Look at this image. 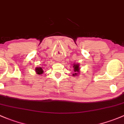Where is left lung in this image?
<instances>
[{"mask_svg":"<svg viewBox=\"0 0 124 124\" xmlns=\"http://www.w3.org/2000/svg\"><path fill=\"white\" fill-rule=\"evenodd\" d=\"M73 68H74V72L75 73H74L73 74V76H77V72H79V64H74V66H73Z\"/></svg>","mask_w":124,"mask_h":124,"instance_id":"left-lung-1","label":"left lung"}]
</instances>
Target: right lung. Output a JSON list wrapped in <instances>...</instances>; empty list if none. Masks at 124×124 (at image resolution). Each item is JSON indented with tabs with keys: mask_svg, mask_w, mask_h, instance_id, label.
<instances>
[{
	"mask_svg": "<svg viewBox=\"0 0 124 124\" xmlns=\"http://www.w3.org/2000/svg\"><path fill=\"white\" fill-rule=\"evenodd\" d=\"M36 72L37 74H39V75H41V74H43V70L42 68L41 67H37L36 68Z\"/></svg>",
	"mask_w": 124,
	"mask_h": 124,
	"instance_id": "add662e5",
	"label": "right lung"
}]
</instances>
